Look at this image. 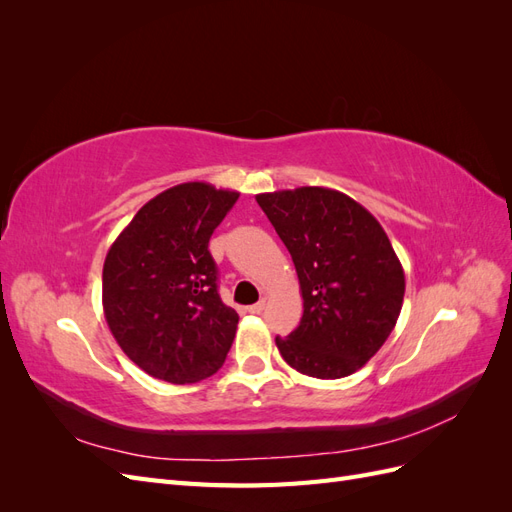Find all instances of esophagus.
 Masks as SVG:
<instances>
[{
    "instance_id": "1",
    "label": "esophagus",
    "mask_w": 512,
    "mask_h": 512,
    "mask_svg": "<svg viewBox=\"0 0 512 512\" xmlns=\"http://www.w3.org/2000/svg\"><path fill=\"white\" fill-rule=\"evenodd\" d=\"M265 299H262V301H258V303H254V305H250V307H247V312H250V314H262V309H265Z\"/></svg>"
}]
</instances>
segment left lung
I'll return each instance as SVG.
<instances>
[{
  "label": "left lung",
  "mask_w": 512,
  "mask_h": 512,
  "mask_svg": "<svg viewBox=\"0 0 512 512\" xmlns=\"http://www.w3.org/2000/svg\"><path fill=\"white\" fill-rule=\"evenodd\" d=\"M299 275L303 318L275 337L284 361L305 376L354 374L395 329L406 292L401 262L380 222L350 196L297 188L256 196Z\"/></svg>",
  "instance_id": "1"
}]
</instances>
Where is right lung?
<instances>
[{"label":"right lung","mask_w":512,"mask_h":512,"mask_svg":"<svg viewBox=\"0 0 512 512\" xmlns=\"http://www.w3.org/2000/svg\"><path fill=\"white\" fill-rule=\"evenodd\" d=\"M237 198L203 181L175 185L138 209L106 254L108 329L153 378L192 384L226 361L239 316L218 294L209 239Z\"/></svg>","instance_id":"1"}]
</instances>
